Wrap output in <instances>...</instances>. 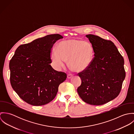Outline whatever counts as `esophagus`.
I'll list each match as a JSON object with an SVG mask.
<instances>
[{
	"mask_svg": "<svg viewBox=\"0 0 134 134\" xmlns=\"http://www.w3.org/2000/svg\"><path fill=\"white\" fill-rule=\"evenodd\" d=\"M73 75L72 74H68V75H67V78H68V79H71L72 77H73Z\"/></svg>",
	"mask_w": 134,
	"mask_h": 134,
	"instance_id": "esophagus-1",
	"label": "esophagus"
}]
</instances>
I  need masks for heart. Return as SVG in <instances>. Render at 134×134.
Listing matches in <instances>:
<instances>
[{
	"label": "heart",
	"mask_w": 134,
	"mask_h": 134,
	"mask_svg": "<svg viewBox=\"0 0 134 134\" xmlns=\"http://www.w3.org/2000/svg\"><path fill=\"white\" fill-rule=\"evenodd\" d=\"M50 57L56 70L65 68L69 59V65L73 70L82 72L90 65L93 58V49L89 43L70 39L59 43L57 49L54 48L51 51Z\"/></svg>",
	"instance_id": "1"
}]
</instances>
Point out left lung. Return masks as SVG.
I'll return each instance as SVG.
<instances>
[{
  "label": "left lung",
  "mask_w": 134,
  "mask_h": 134,
  "mask_svg": "<svg viewBox=\"0 0 134 134\" xmlns=\"http://www.w3.org/2000/svg\"><path fill=\"white\" fill-rule=\"evenodd\" d=\"M86 36L92 44L94 57L87 69L78 73L81 83L77 91L85 103L101 105L119 94L125 77L124 61L111 41L93 35Z\"/></svg>",
  "instance_id": "left-lung-1"
}]
</instances>
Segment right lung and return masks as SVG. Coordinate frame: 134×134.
Masks as SVG:
<instances>
[{
	"mask_svg": "<svg viewBox=\"0 0 134 134\" xmlns=\"http://www.w3.org/2000/svg\"><path fill=\"white\" fill-rule=\"evenodd\" d=\"M62 38L59 34L49 35L21 45L10 60L11 86L28 104H48L57 95L59 85L66 79L65 73L55 70L50 64L52 47Z\"/></svg>",
	"mask_w": 134,
	"mask_h": 134,
	"instance_id": "1",
	"label": "right lung"
}]
</instances>
